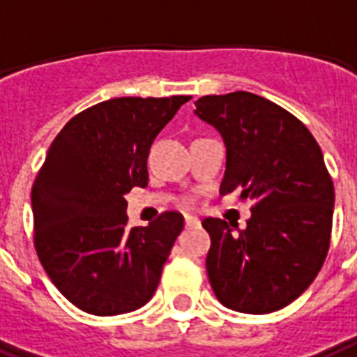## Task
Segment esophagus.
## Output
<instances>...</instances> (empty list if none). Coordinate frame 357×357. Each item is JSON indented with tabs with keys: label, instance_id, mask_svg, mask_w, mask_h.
I'll return each mask as SVG.
<instances>
[{
	"label": "esophagus",
	"instance_id": "1",
	"mask_svg": "<svg viewBox=\"0 0 357 357\" xmlns=\"http://www.w3.org/2000/svg\"><path fill=\"white\" fill-rule=\"evenodd\" d=\"M199 220L196 216H185V227H192V225H198Z\"/></svg>",
	"mask_w": 357,
	"mask_h": 357
}]
</instances>
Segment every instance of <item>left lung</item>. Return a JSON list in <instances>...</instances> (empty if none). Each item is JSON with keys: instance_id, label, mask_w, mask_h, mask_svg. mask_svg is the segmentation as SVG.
<instances>
[{"instance_id": "8db88e82", "label": "left lung", "mask_w": 357, "mask_h": 357, "mask_svg": "<svg viewBox=\"0 0 357 357\" xmlns=\"http://www.w3.org/2000/svg\"><path fill=\"white\" fill-rule=\"evenodd\" d=\"M194 113L227 150L220 194L251 199L248 227L205 218L207 275L224 306L269 314L288 306L323 268L330 248L334 183L310 130L279 104L248 91L207 95Z\"/></svg>"}]
</instances>
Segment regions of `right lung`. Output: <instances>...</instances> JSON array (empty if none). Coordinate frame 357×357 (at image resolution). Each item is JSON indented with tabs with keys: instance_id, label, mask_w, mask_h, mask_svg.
Masks as SVG:
<instances>
[{
	"instance_id": "add662e5",
	"label": "right lung",
	"mask_w": 357,
	"mask_h": 357,
	"mask_svg": "<svg viewBox=\"0 0 357 357\" xmlns=\"http://www.w3.org/2000/svg\"><path fill=\"white\" fill-rule=\"evenodd\" d=\"M190 97H119L84 109L51 143L33 185L34 248L82 312L128 314L152 299L183 216L128 229L124 194L149 185L153 139Z\"/></svg>"
}]
</instances>
